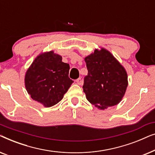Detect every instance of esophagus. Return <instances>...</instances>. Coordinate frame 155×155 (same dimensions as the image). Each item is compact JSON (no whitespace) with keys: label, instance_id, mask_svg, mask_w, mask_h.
<instances>
[{"label":"esophagus","instance_id":"34e87169","mask_svg":"<svg viewBox=\"0 0 155 155\" xmlns=\"http://www.w3.org/2000/svg\"><path fill=\"white\" fill-rule=\"evenodd\" d=\"M76 82H77L78 84H79V85H80V84H82V80L81 78H78V79L76 80Z\"/></svg>","mask_w":155,"mask_h":155}]
</instances>
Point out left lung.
Listing matches in <instances>:
<instances>
[{"mask_svg":"<svg viewBox=\"0 0 155 155\" xmlns=\"http://www.w3.org/2000/svg\"><path fill=\"white\" fill-rule=\"evenodd\" d=\"M84 61L88 73L82 88L87 99L102 110L118 104L128 87V75L123 65L104 48L95 49Z\"/></svg>","mask_w":155,"mask_h":155,"instance_id":"left-lung-1","label":"left lung"}]
</instances>
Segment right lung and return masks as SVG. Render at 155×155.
<instances>
[{"label": "right lung", "mask_w": 155, "mask_h": 155, "mask_svg": "<svg viewBox=\"0 0 155 155\" xmlns=\"http://www.w3.org/2000/svg\"><path fill=\"white\" fill-rule=\"evenodd\" d=\"M70 65L53 51L39 55L26 72L25 84L34 100L45 107L63 99L73 81L68 77Z\"/></svg>", "instance_id": "add662e5"}]
</instances>
